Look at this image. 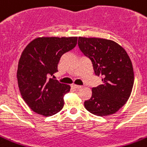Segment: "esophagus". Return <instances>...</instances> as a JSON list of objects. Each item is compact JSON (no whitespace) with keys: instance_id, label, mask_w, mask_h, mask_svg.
I'll list each match as a JSON object with an SVG mask.
<instances>
[{"instance_id":"obj_1","label":"esophagus","mask_w":147,"mask_h":147,"mask_svg":"<svg viewBox=\"0 0 147 147\" xmlns=\"http://www.w3.org/2000/svg\"><path fill=\"white\" fill-rule=\"evenodd\" d=\"M71 87H72L73 89H80V88H81V86H78V85H76V84H72Z\"/></svg>"}]
</instances>
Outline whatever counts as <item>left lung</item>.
Returning <instances> with one entry per match:
<instances>
[{"label":"left lung","instance_id":"obj_1","mask_svg":"<svg viewBox=\"0 0 147 147\" xmlns=\"http://www.w3.org/2000/svg\"><path fill=\"white\" fill-rule=\"evenodd\" d=\"M78 44L102 81L92 88V96L84 102L85 108L99 117L116 113L126 103L132 90L134 71L130 57L121 45L110 39L79 36Z\"/></svg>","mask_w":147,"mask_h":147}]
</instances>
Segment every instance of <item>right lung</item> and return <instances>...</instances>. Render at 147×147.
<instances>
[{
  "label": "right lung",
  "mask_w": 147,
  "mask_h": 147,
  "mask_svg": "<svg viewBox=\"0 0 147 147\" xmlns=\"http://www.w3.org/2000/svg\"><path fill=\"white\" fill-rule=\"evenodd\" d=\"M77 41L76 36L37 37L22 51L17 70L18 88L33 111L50 117L63 108L64 95L71 87L49 77L58 71L61 57L73 49Z\"/></svg>",
  "instance_id": "obj_1"
}]
</instances>
